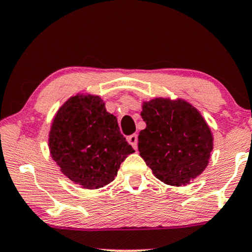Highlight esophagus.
I'll return each mask as SVG.
<instances>
[{
  "label": "esophagus",
  "mask_w": 252,
  "mask_h": 252,
  "mask_svg": "<svg viewBox=\"0 0 252 252\" xmlns=\"http://www.w3.org/2000/svg\"><path fill=\"white\" fill-rule=\"evenodd\" d=\"M126 140H128V142L131 144L132 147H134V149H137V142H138L137 135L136 134L130 135V136H128V138H126Z\"/></svg>",
  "instance_id": "obj_1"
}]
</instances>
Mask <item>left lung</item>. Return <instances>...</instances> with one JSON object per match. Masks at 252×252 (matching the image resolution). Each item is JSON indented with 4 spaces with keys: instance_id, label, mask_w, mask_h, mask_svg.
Masks as SVG:
<instances>
[{
    "instance_id": "1",
    "label": "left lung",
    "mask_w": 252,
    "mask_h": 252,
    "mask_svg": "<svg viewBox=\"0 0 252 252\" xmlns=\"http://www.w3.org/2000/svg\"><path fill=\"white\" fill-rule=\"evenodd\" d=\"M141 116L147 126L138 152L158 180L182 186L204 172L213 137L198 110L181 99L155 98L143 103Z\"/></svg>"
}]
</instances>
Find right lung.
I'll return each instance as SVG.
<instances>
[{
	"mask_svg": "<svg viewBox=\"0 0 252 252\" xmlns=\"http://www.w3.org/2000/svg\"><path fill=\"white\" fill-rule=\"evenodd\" d=\"M48 144L63 174L89 189L110 184L121 163L135 152L121 134L117 118L91 94L71 97L59 109Z\"/></svg>",
	"mask_w": 252,
	"mask_h": 252,
	"instance_id": "add662e5",
	"label": "right lung"
}]
</instances>
